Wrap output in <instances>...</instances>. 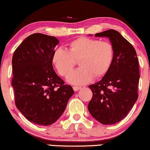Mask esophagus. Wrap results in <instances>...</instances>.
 Wrapping results in <instances>:
<instances>
[{"mask_svg": "<svg viewBox=\"0 0 150 150\" xmlns=\"http://www.w3.org/2000/svg\"><path fill=\"white\" fill-rule=\"evenodd\" d=\"M74 91H75V92H77V91H78L79 89H81L80 87H79V86H74V87H73Z\"/></svg>", "mask_w": 150, "mask_h": 150, "instance_id": "1", "label": "esophagus"}]
</instances>
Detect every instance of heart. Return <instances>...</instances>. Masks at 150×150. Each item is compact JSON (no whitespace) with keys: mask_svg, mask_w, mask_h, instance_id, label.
Returning <instances> with one entry per match:
<instances>
[{"mask_svg":"<svg viewBox=\"0 0 150 150\" xmlns=\"http://www.w3.org/2000/svg\"><path fill=\"white\" fill-rule=\"evenodd\" d=\"M114 56L113 45L106 41L81 37L71 41L68 50L55 49L51 62L62 77L71 73L78 61L80 68L68 76V80L75 85H83L94 78L104 76L111 68Z\"/></svg>","mask_w":150,"mask_h":150,"instance_id":"1","label":"heart"}]
</instances>
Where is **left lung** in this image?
<instances>
[{
	"instance_id": "left-lung-1",
	"label": "left lung",
	"mask_w": 150,
	"mask_h": 150,
	"mask_svg": "<svg viewBox=\"0 0 150 150\" xmlns=\"http://www.w3.org/2000/svg\"><path fill=\"white\" fill-rule=\"evenodd\" d=\"M95 37L109 38L114 56L101 80L89 86L92 98L87 108L93 118L102 124H115L128 115L138 97V59L132 44L118 31L106 30Z\"/></svg>"
}]
</instances>
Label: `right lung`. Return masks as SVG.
Masks as SVG:
<instances>
[{
  "instance_id": "add662e5",
  "label": "right lung",
  "mask_w": 150,
  "mask_h": 150,
  "mask_svg": "<svg viewBox=\"0 0 150 150\" xmlns=\"http://www.w3.org/2000/svg\"><path fill=\"white\" fill-rule=\"evenodd\" d=\"M58 42L51 36L31 34L13 56L15 105L27 120L39 125L55 123L74 94L53 70L51 56Z\"/></svg>"
}]
</instances>
